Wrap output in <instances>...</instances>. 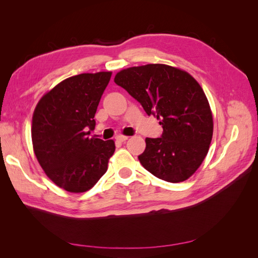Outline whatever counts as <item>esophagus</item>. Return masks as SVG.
Instances as JSON below:
<instances>
[{"label":"esophagus","mask_w":258,"mask_h":258,"mask_svg":"<svg viewBox=\"0 0 258 258\" xmlns=\"http://www.w3.org/2000/svg\"><path fill=\"white\" fill-rule=\"evenodd\" d=\"M128 138H129V137H126V136H117V137H116V141L122 143V142H124V141H127Z\"/></svg>","instance_id":"1"}]
</instances>
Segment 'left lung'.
Wrapping results in <instances>:
<instances>
[{"instance_id": "left-lung-1", "label": "left lung", "mask_w": 258, "mask_h": 258, "mask_svg": "<svg viewBox=\"0 0 258 258\" xmlns=\"http://www.w3.org/2000/svg\"><path fill=\"white\" fill-rule=\"evenodd\" d=\"M114 82L162 126L160 138H146L141 165L156 177L183 182L200 167L213 135L212 112L191 75L166 64H146L118 72Z\"/></svg>"}]
</instances>
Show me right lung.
Wrapping results in <instances>:
<instances>
[{
    "instance_id": "right-lung-1",
    "label": "right lung",
    "mask_w": 258,
    "mask_h": 258,
    "mask_svg": "<svg viewBox=\"0 0 258 258\" xmlns=\"http://www.w3.org/2000/svg\"><path fill=\"white\" fill-rule=\"evenodd\" d=\"M111 72L83 73L62 81L40 100L32 143L45 173L61 188L83 192L96 185L115 152L113 140L89 139Z\"/></svg>"
}]
</instances>
